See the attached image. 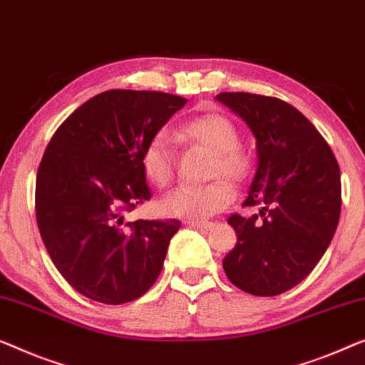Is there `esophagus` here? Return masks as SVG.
I'll list each match as a JSON object with an SVG mask.
<instances>
[{
    "label": "esophagus",
    "instance_id": "1",
    "mask_svg": "<svg viewBox=\"0 0 365 365\" xmlns=\"http://www.w3.org/2000/svg\"><path fill=\"white\" fill-rule=\"evenodd\" d=\"M189 227H195V229H210L214 224L212 222H207V220H189L187 222Z\"/></svg>",
    "mask_w": 365,
    "mask_h": 365
}]
</instances>
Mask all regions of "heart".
Returning <instances> with one entry per match:
<instances>
[{
  "label": "heart",
  "instance_id": "b5f03b06",
  "mask_svg": "<svg viewBox=\"0 0 365 365\" xmlns=\"http://www.w3.org/2000/svg\"><path fill=\"white\" fill-rule=\"evenodd\" d=\"M181 135L187 141L210 151L209 176H224L230 181H244L252 174L250 153L239 145L235 125L220 113L199 115L186 121ZM141 168L146 179L158 187H165L173 179V156L165 131L153 135L141 153ZM234 187L225 179H214L204 186H182L161 200V212L166 217L202 220L225 209L234 200Z\"/></svg>",
  "mask_w": 365,
  "mask_h": 365
}]
</instances>
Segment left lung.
Wrapping results in <instances>:
<instances>
[{"label": "left lung", "mask_w": 365, "mask_h": 365, "mask_svg": "<svg viewBox=\"0 0 365 365\" xmlns=\"http://www.w3.org/2000/svg\"><path fill=\"white\" fill-rule=\"evenodd\" d=\"M215 98L255 135L257 173L242 205H262L252 217L234 214L227 220L237 245L222 265L245 293L277 297L313 272L334 237L341 215L339 165L293 105L247 92Z\"/></svg>", "instance_id": "8db88e82"}]
</instances>
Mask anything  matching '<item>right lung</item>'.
Masks as SVG:
<instances>
[{
  "label": "right lung",
  "mask_w": 365,
  "mask_h": 365,
  "mask_svg": "<svg viewBox=\"0 0 365 365\" xmlns=\"http://www.w3.org/2000/svg\"><path fill=\"white\" fill-rule=\"evenodd\" d=\"M187 100L108 91L81 105L47 145L36 179V219L52 263L73 289L105 304L145 294L181 222H126L151 197L141 153Z\"/></svg>",
  "instance_id": "right-lung-1"
}]
</instances>
